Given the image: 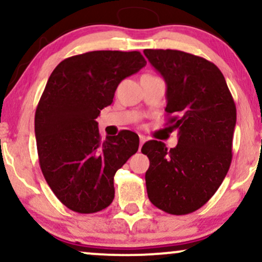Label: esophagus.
I'll return each instance as SVG.
<instances>
[{"instance_id":"34e87169","label":"esophagus","mask_w":262,"mask_h":262,"mask_svg":"<svg viewBox=\"0 0 262 262\" xmlns=\"http://www.w3.org/2000/svg\"><path fill=\"white\" fill-rule=\"evenodd\" d=\"M139 140H140V149H141L143 144L145 143V141H146V138H145L144 135H139Z\"/></svg>"}]
</instances>
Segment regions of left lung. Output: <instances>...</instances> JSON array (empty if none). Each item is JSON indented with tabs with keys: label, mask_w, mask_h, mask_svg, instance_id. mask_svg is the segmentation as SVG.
<instances>
[{
	"label": "left lung",
	"mask_w": 262,
	"mask_h": 262,
	"mask_svg": "<svg viewBox=\"0 0 262 262\" xmlns=\"http://www.w3.org/2000/svg\"><path fill=\"white\" fill-rule=\"evenodd\" d=\"M166 81L165 111L178 144L146 141L141 152L151 203L171 215H187L204 206L222 184L232 162L237 110L226 79L212 62L178 50H144Z\"/></svg>",
	"instance_id": "1"
}]
</instances>
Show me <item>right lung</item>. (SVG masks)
Masks as SVG:
<instances>
[{
	"label": "right lung",
	"instance_id": "obj_1",
	"mask_svg": "<svg viewBox=\"0 0 262 262\" xmlns=\"http://www.w3.org/2000/svg\"><path fill=\"white\" fill-rule=\"evenodd\" d=\"M140 52L91 51L53 69L35 112L41 171L69 210L94 213L115 198L113 177L139 147L134 132L101 140L96 118L118 84L145 67Z\"/></svg>",
	"mask_w": 262,
	"mask_h": 262
}]
</instances>
